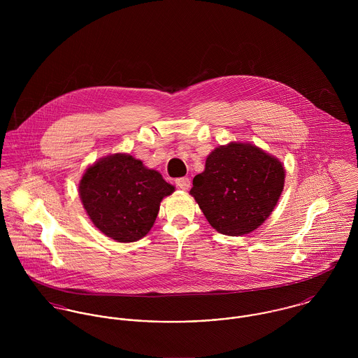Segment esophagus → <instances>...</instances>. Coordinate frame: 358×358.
<instances>
[{"label": "esophagus", "instance_id": "esophagus-1", "mask_svg": "<svg viewBox=\"0 0 358 358\" xmlns=\"http://www.w3.org/2000/svg\"><path fill=\"white\" fill-rule=\"evenodd\" d=\"M175 183L180 190H189V187H190V179L189 178H179V179L175 180Z\"/></svg>", "mask_w": 358, "mask_h": 358}]
</instances>
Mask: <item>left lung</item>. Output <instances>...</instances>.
<instances>
[{"mask_svg":"<svg viewBox=\"0 0 358 358\" xmlns=\"http://www.w3.org/2000/svg\"><path fill=\"white\" fill-rule=\"evenodd\" d=\"M284 182L285 168L277 157L252 143L230 142L206 157L190 194L217 233L244 236L271 215Z\"/></svg>","mask_w":358,"mask_h":358,"instance_id":"left-lung-1","label":"left lung"}]
</instances>
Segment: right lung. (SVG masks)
Instances as JSON below:
<instances>
[{
	"instance_id": "add662e5",
	"label": "right lung",
	"mask_w": 358,
	"mask_h": 358,
	"mask_svg": "<svg viewBox=\"0 0 358 358\" xmlns=\"http://www.w3.org/2000/svg\"><path fill=\"white\" fill-rule=\"evenodd\" d=\"M175 187L127 153L106 155L84 172L78 193L95 227L117 243H134L153 227L164 197Z\"/></svg>"
}]
</instances>
